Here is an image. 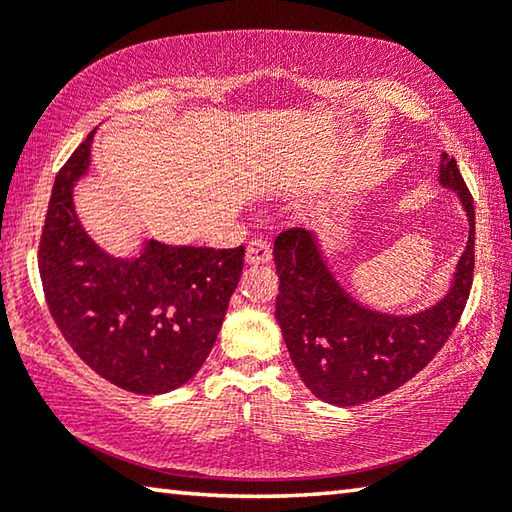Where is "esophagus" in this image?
<instances>
[{"label":"esophagus","instance_id":"34e87169","mask_svg":"<svg viewBox=\"0 0 512 512\" xmlns=\"http://www.w3.org/2000/svg\"><path fill=\"white\" fill-rule=\"evenodd\" d=\"M271 244L264 239H253L246 248V264L250 266H259V264H268L271 262Z\"/></svg>","mask_w":512,"mask_h":512}]
</instances>
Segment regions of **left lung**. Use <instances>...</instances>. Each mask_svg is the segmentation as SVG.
<instances>
[{"instance_id":"obj_1","label":"left lung","mask_w":512,"mask_h":512,"mask_svg":"<svg viewBox=\"0 0 512 512\" xmlns=\"http://www.w3.org/2000/svg\"><path fill=\"white\" fill-rule=\"evenodd\" d=\"M438 180L456 192L470 237L449 291L418 314L395 316L357 302L329 271L311 230L291 228L275 239V318L293 366L318 400L357 406L395 391L436 357L461 318L474 273V203L447 153Z\"/></svg>"}]
</instances>
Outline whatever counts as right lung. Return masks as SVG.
<instances>
[{"label": "right lung", "instance_id": "1", "mask_svg": "<svg viewBox=\"0 0 512 512\" xmlns=\"http://www.w3.org/2000/svg\"><path fill=\"white\" fill-rule=\"evenodd\" d=\"M94 131L58 171L42 228L38 268L60 334L88 366L124 391L160 395L192 379L210 354L235 293L244 246L203 248L144 241L112 257L74 210L90 169Z\"/></svg>", "mask_w": 512, "mask_h": 512}]
</instances>
